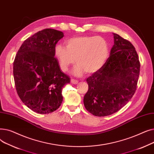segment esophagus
I'll list each match as a JSON object with an SVG mask.
<instances>
[{
    "label": "esophagus",
    "instance_id": "34e87169",
    "mask_svg": "<svg viewBox=\"0 0 154 154\" xmlns=\"http://www.w3.org/2000/svg\"><path fill=\"white\" fill-rule=\"evenodd\" d=\"M70 82H71L72 84H77L79 82V81H78L77 80H75L74 79H72L70 80Z\"/></svg>",
    "mask_w": 154,
    "mask_h": 154
}]
</instances>
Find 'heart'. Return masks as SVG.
Listing matches in <instances>:
<instances>
[{"label": "heart", "instance_id": "1", "mask_svg": "<svg viewBox=\"0 0 154 154\" xmlns=\"http://www.w3.org/2000/svg\"><path fill=\"white\" fill-rule=\"evenodd\" d=\"M109 54L106 40L96 36L72 37L66 40V47L58 44L54 49L55 57L63 72L68 71L76 62L78 66L74 73L77 75L84 72L88 74L97 72L107 62Z\"/></svg>", "mask_w": 154, "mask_h": 154}]
</instances>
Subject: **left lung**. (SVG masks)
<instances>
[{"label": "left lung", "mask_w": 154, "mask_h": 154, "mask_svg": "<svg viewBox=\"0 0 154 154\" xmlns=\"http://www.w3.org/2000/svg\"><path fill=\"white\" fill-rule=\"evenodd\" d=\"M114 45L104 66L87 79L84 98L87 110L104 117L122 109L134 95L140 64L135 48L127 40L113 33Z\"/></svg>", "instance_id": "obj_1"}]
</instances>
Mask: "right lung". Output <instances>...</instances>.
<instances>
[{
  "instance_id": "1",
  "label": "right lung",
  "mask_w": 154,
  "mask_h": 154,
  "mask_svg": "<svg viewBox=\"0 0 154 154\" xmlns=\"http://www.w3.org/2000/svg\"><path fill=\"white\" fill-rule=\"evenodd\" d=\"M63 37L61 31L45 29L27 38L14 61L15 86L22 102L38 114H49L62 103V88L70 77L62 72L54 49Z\"/></svg>"
}]
</instances>
